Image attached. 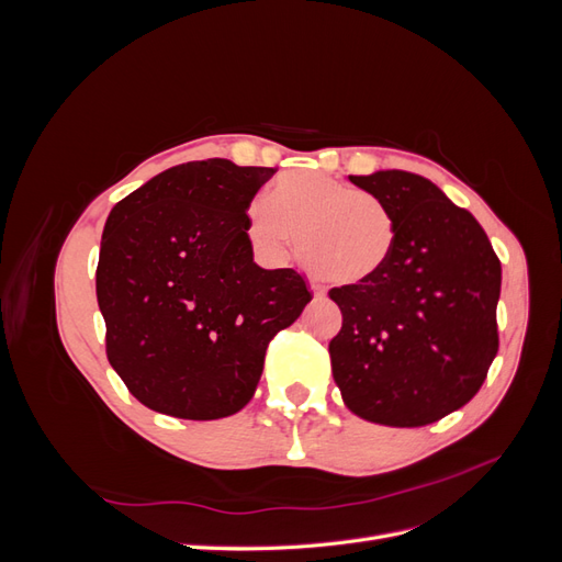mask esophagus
Here are the masks:
<instances>
[{
  "label": "esophagus",
  "instance_id": "1",
  "mask_svg": "<svg viewBox=\"0 0 562 562\" xmlns=\"http://www.w3.org/2000/svg\"><path fill=\"white\" fill-rule=\"evenodd\" d=\"M312 291L316 297H326V288H323L321 283H312Z\"/></svg>",
  "mask_w": 562,
  "mask_h": 562
}]
</instances>
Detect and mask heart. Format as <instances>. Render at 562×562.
Wrapping results in <instances>:
<instances>
[{
    "label": "heart",
    "mask_w": 562,
    "mask_h": 562,
    "mask_svg": "<svg viewBox=\"0 0 562 562\" xmlns=\"http://www.w3.org/2000/svg\"><path fill=\"white\" fill-rule=\"evenodd\" d=\"M246 227L269 260H283L297 236L300 260L342 285L375 279L398 236L396 215L380 196L312 171L279 178L267 201L250 203Z\"/></svg>",
    "instance_id": "1"
}]
</instances>
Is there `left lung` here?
Returning <instances> with one entry per match:
<instances>
[{
    "mask_svg": "<svg viewBox=\"0 0 562 562\" xmlns=\"http://www.w3.org/2000/svg\"><path fill=\"white\" fill-rule=\"evenodd\" d=\"M394 211V252L375 279L333 288L342 330L328 345L353 415L424 427L467 405L499 349L502 265L469 211L407 171L349 176Z\"/></svg>",
    "mask_w": 562,
    "mask_h": 562,
    "instance_id": "8db88e82",
    "label": "left lung"
}]
</instances>
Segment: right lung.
<instances>
[{"instance_id":"1","label":"right lung","mask_w":562,"mask_h":562,"mask_svg":"<svg viewBox=\"0 0 562 562\" xmlns=\"http://www.w3.org/2000/svg\"><path fill=\"white\" fill-rule=\"evenodd\" d=\"M274 173L190 161L112 209L95 269L105 351L149 411L199 422L239 413L269 342L312 300L295 269L252 262L248 206Z\"/></svg>"}]
</instances>
